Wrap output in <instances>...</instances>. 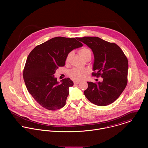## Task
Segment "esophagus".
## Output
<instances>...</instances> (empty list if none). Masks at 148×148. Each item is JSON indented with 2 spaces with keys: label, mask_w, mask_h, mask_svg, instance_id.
<instances>
[{
  "label": "esophagus",
  "mask_w": 148,
  "mask_h": 148,
  "mask_svg": "<svg viewBox=\"0 0 148 148\" xmlns=\"http://www.w3.org/2000/svg\"><path fill=\"white\" fill-rule=\"evenodd\" d=\"M79 83H80V82H77V81H75V82H74V84H79Z\"/></svg>",
  "instance_id": "obj_1"
}]
</instances>
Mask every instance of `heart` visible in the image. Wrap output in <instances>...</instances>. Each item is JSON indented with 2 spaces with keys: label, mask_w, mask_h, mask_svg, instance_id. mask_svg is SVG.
I'll use <instances>...</instances> for the list:
<instances>
[{
  "label": "heart",
  "mask_w": 148,
  "mask_h": 148,
  "mask_svg": "<svg viewBox=\"0 0 148 148\" xmlns=\"http://www.w3.org/2000/svg\"><path fill=\"white\" fill-rule=\"evenodd\" d=\"M79 53L84 59L88 54H91V52L88 48H83L79 51ZM72 54V52H69L67 54L65 58L66 63H68L69 61ZM88 70L86 68H74L69 72V76L72 79L74 80L80 81L84 79L85 77L88 75Z\"/></svg>",
  "instance_id": "heart-1"
}]
</instances>
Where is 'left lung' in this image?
I'll return each instance as SVG.
<instances>
[{"label": "left lung", "mask_w": 148, "mask_h": 148, "mask_svg": "<svg viewBox=\"0 0 148 148\" xmlns=\"http://www.w3.org/2000/svg\"><path fill=\"white\" fill-rule=\"evenodd\" d=\"M92 51L94 63L92 75L103 78L102 82H87L84 93L92 103L106 106L116 100L125 89L127 83L128 62L124 53L116 44L98 37L78 38Z\"/></svg>", "instance_id": "left-lung-1"}]
</instances>
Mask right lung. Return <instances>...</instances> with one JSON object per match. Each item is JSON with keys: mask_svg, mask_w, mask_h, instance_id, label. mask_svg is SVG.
Here are the masks:
<instances>
[{"mask_svg": "<svg viewBox=\"0 0 148 148\" xmlns=\"http://www.w3.org/2000/svg\"><path fill=\"white\" fill-rule=\"evenodd\" d=\"M82 46L75 38L56 37L37 45L29 53L23 79L28 92L44 108L55 110L65 105L69 88L73 83L66 78L59 83L53 75L59 66L65 65L67 54Z\"/></svg>", "mask_w": 148, "mask_h": 148, "instance_id": "add662e5", "label": "right lung"}]
</instances>
